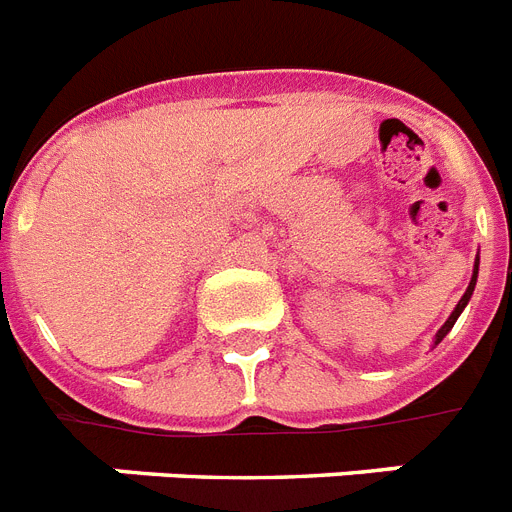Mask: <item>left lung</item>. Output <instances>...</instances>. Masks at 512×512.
<instances>
[{"label":"left lung","mask_w":512,"mask_h":512,"mask_svg":"<svg viewBox=\"0 0 512 512\" xmlns=\"http://www.w3.org/2000/svg\"><path fill=\"white\" fill-rule=\"evenodd\" d=\"M476 277H479V256H476L474 274H471V282H468V290H466V293H463V298H460V301H458V306H455V311H453V314H450V319H447V322L442 324V329H439V332H437V340H434V345H437V342H442V337H445L447 332H450V329H453V324L458 322V316L463 314V308L468 306V301H471V295H474Z\"/></svg>","instance_id":"obj_1"}]
</instances>
